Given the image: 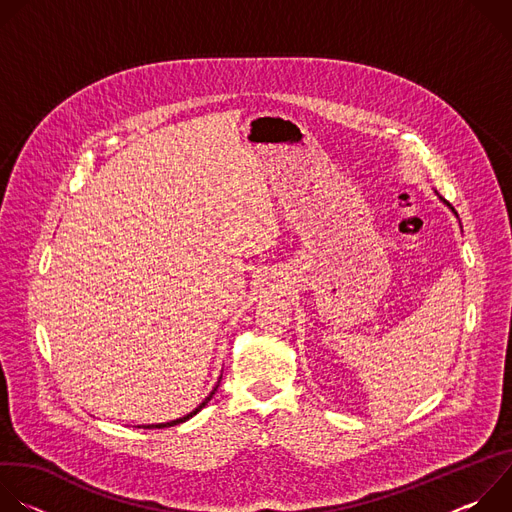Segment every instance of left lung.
<instances>
[{
  "instance_id": "8db88e82",
  "label": "left lung",
  "mask_w": 512,
  "mask_h": 512,
  "mask_svg": "<svg viewBox=\"0 0 512 512\" xmlns=\"http://www.w3.org/2000/svg\"><path fill=\"white\" fill-rule=\"evenodd\" d=\"M440 198H442V196H440ZM446 204H448V202H446ZM450 208H452V206H450ZM452 210H454V208H452ZM454 214H456V212H454ZM456 216H458V214H456Z\"/></svg>"
}]
</instances>
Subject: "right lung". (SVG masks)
Masks as SVG:
<instances>
[{
  "label": "right lung",
  "instance_id": "right-lung-1",
  "mask_svg": "<svg viewBox=\"0 0 512 512\" xmlns=\"http://www.w3.org/2000/svg\"><path fill=\"white\" fill-rule=\"evenodd\" d=\"M216 389H218V383H216V385H214V389H212V391L208 393V397H206V399H204V401H202V403H200V405H198L196 409H192L190 413H186L184 417H178V419H172V421H166V423H152V425H137V427H143V429H164V427H172V425L184 423V421H188L190 417H194V415H196V413H198V411H200L202 407H206V403H208V401L212 399V395L216 393Z\"/></svg>",
  "mask_w": 512,
  "mask_h": 512
}]
</instances>
